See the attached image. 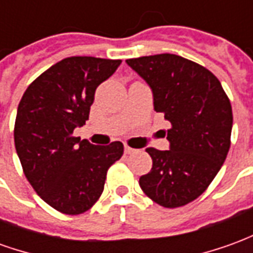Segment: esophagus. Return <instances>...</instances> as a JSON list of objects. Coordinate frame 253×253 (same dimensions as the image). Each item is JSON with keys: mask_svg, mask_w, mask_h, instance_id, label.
<instances>
[{"mask_svg": "<svg viewBox=\"0 0 253 253\" xmlns=\"http://www.w3.org/2000/svg\"><path fill=\"white\" fill-rule=\"evenodd\" d=\"M135 152V149L130 148V146H125V153L126 154H132Z\"/></svg>", "mask_w": 253, "mask_h": 253, "instance_id": "esophagus-1", "label": "esophagus"}]
</instances>
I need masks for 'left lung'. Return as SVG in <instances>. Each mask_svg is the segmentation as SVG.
Wrapping results in <instances>:
<instances>
[{
    "instance_id": "obj_1",
    "label": "left lung",
    "mask_w": 253,
    "mask_h": 253,
    "mask_svg": "<svg viewBox=\"0 0 253 253\" xmlns=\"http://www.w3.org/2000/svg\"><path fill=\"white\" fill-rule=\"evenodd\" d=\"M153 93L156 112L170 122L169 150L148 148L153 160L139 186L160 206H184L202 195L230 148L232 105L206 67L175 54L127 59Z\"/></svg>"
}]
</instances>
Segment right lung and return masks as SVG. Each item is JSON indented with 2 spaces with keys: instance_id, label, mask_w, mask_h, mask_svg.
Masks as SVG:
<instances>
[{
  "instance_id": "obj_1",
  "label": "right lung",
  "mask_w": 253,
  "mask_h": 253,
  "mask_svg": "<svg viewBox=\"0 0 253 253\" xmlns=\"http://www.w3.org/2000/svg\"><path fill=\"white\" fill-rule=\"evenodd\" d=\"M121 59L70 57L27 88L14 123V146L36 194L58 211L85 212L104 190L107 170L123 154L119 141L100 146L73 137L88 121L94 92Z\"/></svg>"
}]
</instances>
